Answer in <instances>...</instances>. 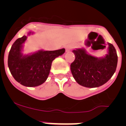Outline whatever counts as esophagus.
I'll list each match as a JSON object with an SVG mask.
<instances>
[{"label":"esophagus","instance_id":"34e87169","mask_svg":"<svg viewBox=\"0 0 126 126\" xmlns=\"http://www.w3.org/2000/svg\"><path fill=\"white\" fill-rule=\"evenodd\" d=\"M72 48H73V47L70 45H67L66 47H65V51H66L67 52H69L70 50H71Z\"/></svg>","mask_w":126,"mask_h":126}]
</instances>
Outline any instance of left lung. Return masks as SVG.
<instances>
[{
  "instance_id": "left-lung-1",
  "label": "left lung",
  "mask_w": 126,
  "mask_h": 126,
  "mask_svg": "<svg viewBox=\"0 0 126 126\" xmlns=\"http://www.w3.org/2000/svg\"><path fill=\"white\" fill-rule=\"evenodd\" d=\"M109 54L98 59L88 55L83 49L73 50L75 59L71 64L74 78L80 85L96 88L106 83L112 78L117 65V55L115 47L109 43Z\"/></svg>"
}]
</instances>
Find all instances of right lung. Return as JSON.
Instances as JSON below:
<instances>
[{
	"instance_id": "add662e5",
	"label": "right lung",
	"mask_w": 126,
	"mask_h": 126,
	"mask_svg": "<svg viewBox=\"0 0 126 126\" xmlns=\"http://www.w3.org/2000/svg\"><path fill=\"white\" fill-rule=\"evenodd\" d=\"M27 36L17 39L13 44L8 56V67L11 74L22 85L34 87L43 84L50 71L52 62L62 55L65 49L53 51L40 50L32 55L23 57L22 44Z\"/></svg>"
}]
</instances>
